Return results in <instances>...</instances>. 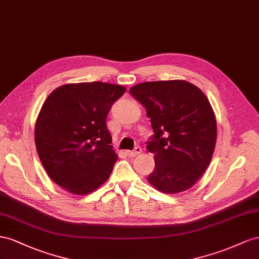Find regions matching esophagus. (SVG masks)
Here are the masks:
<instances>
[{"mask_svg": "<svg viewBox=\"0 0 259 259\" xmlns=\"http://www.w3.org/2000/svg\"><path fill=\"white\" fill-rule=\"evenodd\" d=\"M141 152H142L141 147H140V146H136L135 150H132V151H125V155H128L129 157H135V156H137V155H139Z\"/></svg>", "mask_w": 259, "mask_h": 259, "instance_id": "esophagus-1", "label": "esophagus"}]
</instances>
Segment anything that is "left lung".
<instances>
[{"label":"left lung","instance_id":"8db88e82","mask_svg":"<svg viewBox=\"0 0 259 259\" xmlns=\"http://www.w3.org/2000/svg\"><path fill=\"white\" fill-rule=\"evenodd\" d=\"M129 92L146 108L154 131L146 142L155 159L147 180L164 193L190 189L207 169L215 150L217 124L209 101L184 80L149 81Z\"/></svg>","mask_w":259,"mask_h":259}]
</instances>
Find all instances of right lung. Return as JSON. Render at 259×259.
<instances>
[{
	"mask_svg": "<svg viewBox=\"0 0 259 259\" xmlns=\"http://www.w3.org/2000/svg\"><path fill=\"white\" fill-rule=\"evenodd\" d=\"M125 88L106 82L65 84L44 102L34 130L46 171L72 194H89L112 174L117 155L106 117Z\"/></svg>",
	"mask_w": 259,
	"mask_h": 259,
	"instance_id": "obj_1",
	"label": "right lung"
}]
</instances>
